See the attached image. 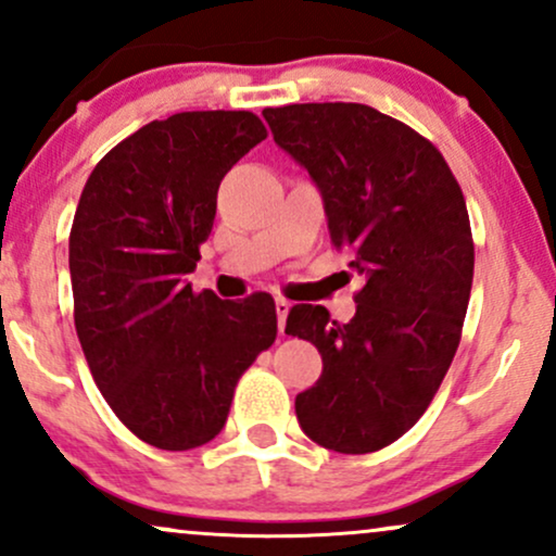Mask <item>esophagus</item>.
<instances>
[{
	"label": "esophagus",
	"instance_id": "34e87169",
	"mask_svg": "<svg viewBox=\"0 0 556 556\" xmlns=\"http://www.w3.org/2000/svg\"><path fill=\"white\" fill-rule=\"evenodd\" d=\"M290 308H292L290 300L277 298V321H279V331L285 329V321H287V314H290Z\"/></svg>",
	"mask_w": 556,
	"mask_h": 556
}]
</instances>
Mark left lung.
Segmentation results:
<instances>
[{
	"label": "left lung",
	"mask_w": 556,
	"mask_h": 556,
	"mask_svg": "<svg viewBox=\"0 0 556 556\" xmlns=\"http://www.w3.org/2000/svg\"><path fill=\"white\" fill-rule=\"evenodd\" d=\"M274 140L324 195L331 245L366 277L348 324L295 305L287 334L316 344L324 371L295 397L300 429L342 455L397 442L431 405L463 337L473 235L442 151L366 104L266 106Z\"/></svg>",
	"instance_id": "8db88e82"
}]
</instances>
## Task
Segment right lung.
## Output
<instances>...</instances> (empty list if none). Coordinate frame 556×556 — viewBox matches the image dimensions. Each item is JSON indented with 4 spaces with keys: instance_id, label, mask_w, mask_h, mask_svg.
<instances>
[{
    "instance_id": "add662e5",
    "label": "right lung",
    "mask_w": 556,
    "mask_h": 556,
    "mask_svg": "<svg viewBox=\"0 0 556 556\" xmlns=\"http://www.w3.org/2000/svg\"><path fill=\"white\" fill-rule=\"evenodd\" d=\"M269 132L253 112H180L119 140L96 164L70 229L75 331L96 387L159 450L212 442L235 387L277 340L269 292H193L216 190Z\"/></svg>"
}]
</instances>
